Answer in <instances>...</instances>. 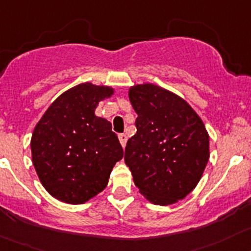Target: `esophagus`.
Here are the masks:
<instances>
[{"label": "esophagus", "mask_w": 251, "mask_h": 251, "mask_svg": "<svg viewBox=\"0 0 251 251\" xmlns=\"http://www.w3.org/2000/svg\"><path fill=\"white\" fill-rule=\"evenodd\" d=\"M118 138H119V142H121V146L123 147V148H126V144H127V135L119 134Z\"/></svg>", "instance_id": "obj_1"}]
</instances>
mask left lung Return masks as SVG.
<instances>
[{
    "mask_svg": "<svg viewBox=\"0 0 251 251\" xmlns=\"http://www.w3.org/2000/svg\"><path fill=\"white\" fill-rule=\"evenodd\" d=\"M137 133L124 162L147 201L171 205L201 180L209 160V134L203 121L178 94L157 84H135L128 92Z\"/></svg>",
    "mask_w": 251,
    "mask_h": 251,
    "instance_id": "left-lung-1",
    "label": "left lung"
}]
</instances>
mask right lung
Returning a JSON list of instances; mask_svg holds the SVG:
<instances>
[{"label":"right lung","mask_w":251,"mask_h":251,"mask_svg":"<svg viewBox=\"0 0 251 251\" xmlns=\"http://www.w3.org/2000/svg\"><path fill=\"white\" fill-rule=\"evenodd\" d=\"M114 88L80 83L47 108L31 138L32 163L45 189L63 203L83 204L100 194L123 148L108 119L96 116Z\"/></svg>","instance_id":"right-lung-1"}]
</instances>
